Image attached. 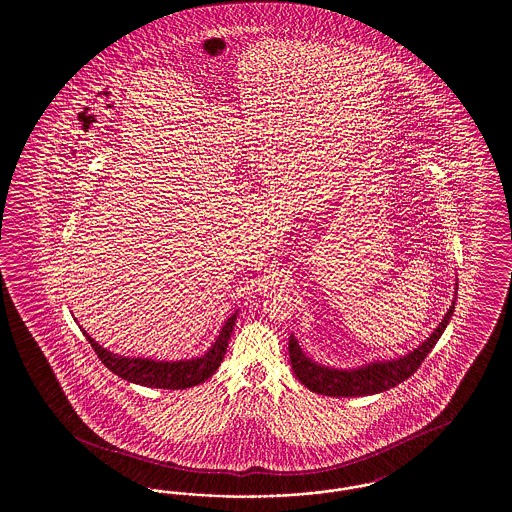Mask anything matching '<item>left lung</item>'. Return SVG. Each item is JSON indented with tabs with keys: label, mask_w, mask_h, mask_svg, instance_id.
<instances>
[{
	"label": "left lung",
	"mask_w": 512,
	"mask_h": 512,
	"mask_svg": "<svg viewBox=\"0 0 512 512\" xmlns=\"http://www.w3.org/2000/svg\"><path fill=\"white\" fill-rule=\"evenodd\" d=\"M455 301H457V284H455V297L445 317L441 318V322L434 328L430 338H426L418 347H414L413 351H409L407 355H399L395 359L370 361L355 368H336V366L322 365L313 361L311 357H307V353L301 349L299 341L295 340L292 334L290 361H292L293 374L309 390L320 395H328V397H363V395H374V393L395 388L397 384L413 376L416 368L434 349V345L438 343L455 313Z\"/></svg>",
	"instance_id": "left-lung-1"
}]
</instances>
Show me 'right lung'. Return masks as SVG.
I'll return each instance as SVG.
<instances>
[{"mask_svg": "<svg viewBox=\"0 0 512 512\" xmlns=\"http://www.w3.org/2000/svg\"><path fill=\"white\" fill-rule=\"evenodd\" d=\"M236 317H238V311H234L230 317L224 320L217 340L213 341V345L201 357L180 359V361L124 357V355L107 351L105 347H101L98 341L94 340L92 336H88L86 330H82V334L86 336V340L90 341V345L98 353L101 363L107 366L111 372H115L122 380L140 384L146 388H157V390H186V388H194V386L203 384L217 372V368L224 359L232 330L236 326Z\"/></svg>", "mask_w": 512, "mask_h": 512, "instance_id": "1", "label": "right lung"}]
</instances>
